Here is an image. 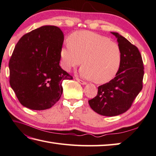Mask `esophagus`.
Segmentation results:
<instances>
[{
    "instance_id": "esophagus-1",
    "label": "esophagus",
    "mask_w": 156,
    "mask_h": 156,
    "mask_svg": "<svg viewBox=\"0 0 156 156\" xmlns=\"http://www.w3.org/2000/svg\"><path fill=\"white\" fill-rule=\"evenodd\" d=\"M76 80H77L80 84H83V85H86V84H87L86 82H84V81L82 80H80V79H78V78H76Z\"/></svg>"
}]
</instances>
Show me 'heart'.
<instances>
[{
	"mask_svg": "<svg viewBox=\"0 0 156 156\" xmlns=\"http://www.w3.org/2000/svg\"><path fill=\"white\" fill-rule=\"evenodd\" d=\"M69 42L60 52L61 66L69 72L82 64L79 70L82 77L97 83H106L117 74L122 62V52L119 45L109 38L89 31L72 34Z\"/></svg>",
	"mask_w": 156,
	"mask_h": 156,
	"instance_id": "heart-1",
	"label": "heart"
}]
</instances>
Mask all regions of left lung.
<instances>
[{
  "instance_id": "left-lung-1",
  "label": "left lung",
  "mask_w": 156,
  "mask_h": 156,
  "mask_svg": "<svg viewBox=\"0 0 156 156\" xmlns=\"http://www.w3.org/2000/svg\"><path fill=\"white\" fill-rule=\"evenodd\" d=\"M117 39L122 52V62L115 77L98 87L96 97L89 100L98 114L114 117L123 114L131 106L143 88L144 67L139 50L118 33L111 32Z\"/></svg>"
}]
</instances>
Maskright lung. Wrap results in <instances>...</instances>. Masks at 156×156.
<instances>
[{"instance_id":"obj_1","label":"right lung","mask_w":156,"mask_h":156,"mask_svg":"<svg viewBox=\"0 0 156 156\" xmlns=\"http://www.w3.org/2000/svg\"><path fill=\"white\" fill-rule=\"evenodd\" d=\"M61 30L44 26L22 36L9 60V83L22 106L48 109L60 99L62 83L72 76L60 67Z\"/></svg>"}]
</instances>
